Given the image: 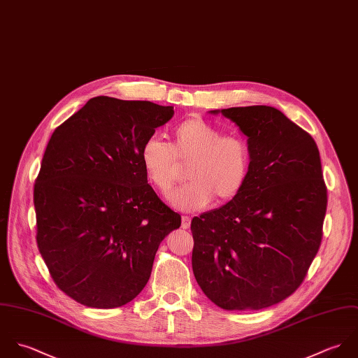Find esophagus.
I'll return each mask as SVG.
<instances>
[{
  "label": "esophagus",
  "instance_id": "esophagus-1",
  "mask_svg": "<svg viewBox=\"0 0 358 358\" xmlns=\"http://www.w3.org/2000/svg\"><path fill=\"white\" fill-rule=\"evenodd\" d=\"M189 225H191V217L182 215V218H181V227H182L184 229H188Z\"/></svg>",
  "mask_w": 358,
  "mask_h": 358
}]
</instances>
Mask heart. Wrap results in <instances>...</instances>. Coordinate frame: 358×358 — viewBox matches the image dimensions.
Returning a JSON list of instances; mask_svg holds the SVG:
<instances>
[{
	"mask_svg": "<svg viewBox=\"0 0 358 358\" xmlns=\"http://www.w3.org/2000/svg\"><path fill=\"white\" fill-rule=\"evenodd\" d=\"M224 131L201 116H189L171 131L170 145L149 138L140 149V162L148 182L167 196L180 180V166H187L185 187L176 191L174 208L194 212L234 201L248 184L252 149L241 134Z\"/></svg>",
	"mask_w": 358,
	"mask_h": 358,
	"instance_id": "1",
	"label": "heart"
}]
</instances>
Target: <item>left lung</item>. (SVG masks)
I'll return each mask as SVG.
<instances>
[{"mask_svg":"<svg viewBox=\"0 0 358 358\" xmlns=\"http://www.w3.org/2000/svg\"><path fill=\"white\" fill-rule=\"evenodd\" d=\"M221 113L248 137L252 170L234 201L192 218V270L218 307L262 310L304 281L322 239L327 185L317 143L281 110Z\"/></svg>","mask_w":358,"mask_h":358,"instance_id":"obj_1","label":"left lung"}]
</instances>
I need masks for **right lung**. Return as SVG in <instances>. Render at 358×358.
<instances>
[{
    "label": "right lung",
    "instance_id": "1",
    "mask_svg": "<svg viewBox=\"0 0 358 358\" xmlns=\"http://www.w3.org/2000/svg\"><path fill=\"white\" fill-rule=\"evenodd\" d=\"M174 115L149 101L95 96L55 129L34 184L37 246L77 303L115 308L146 285L181 215L148 184L143 143Z\"/></svg>",
    "mask_w": 358,
    "mask_h": 358
}]
</instances>
